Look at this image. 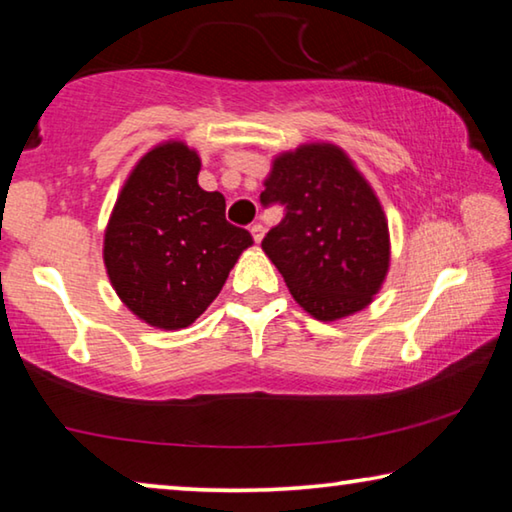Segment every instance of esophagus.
<instances>
[{
    "instance_id": "obj_1",
    "label": "esophagus",
    "mask_w": 512,
    "mask_h": 512,
    "mask_svg": "<svg viewBox=\"0 0 512 512\" xmlns=\"http://www.w3.org/2000/svg\"><path fill=\"white\" fill-rule=\"evenodd\" d=\"M250 235H253V239L259 244V241L264 239V225L262 223H255L253 228H250Z\"/></svg>"
}]
</instances>
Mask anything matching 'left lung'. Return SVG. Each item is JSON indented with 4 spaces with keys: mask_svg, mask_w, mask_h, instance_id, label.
Here are the masks:
<instances>
[{
    "mask_svg": "<svg viewBox=\"0 0 512 512\" xmlns=\"http://www.w3.org/2000/svg\"><path fill=\"white\" fill-rule=\"evenodd\" d=\"M284 205L262 248L293 300L323 323L366 309L391 268V235L375 189L341 146L277 153L259 196Z\"/></svg>",
    "mask_w": 512,
    "mask_h": 512,
    "instance_id": "8db88e82",
    "label": "left lung"
}]
</instances>
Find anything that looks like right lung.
<instances>
[{
  "label": "right lung",
  "instance_id": "right-lung-1",
  "mask_svg": "<svg viewBox=\"0 0 512 512\" xmlns=\"http://www.w3.org/2000/svg\"><path fill=\"white\" fill-rule=\"evenodd\" d=\"M201 155L183 140L146 151L124 180L103 232V264L119 300L155 329H185L212 305L253 246L225 221V198L198 185Z\"/></svg>",
  "mask_w": 512,
  "mask_h": 512
}]
</instances>
